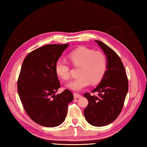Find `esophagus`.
Listing matches in <instances>:
<instances>
[{"label":"esophagus","mask_w":147,"mask_h":147,"mask_svg":"<svg viewBox=\"0 0 147 147\" xmlns=\"http://www.w3.org/2000/svg\"><path fill=\"white\" fill-rule=\"evenodd\" d=\"M74 96L75 98H80L81 97V95H80V94H78V93H74Z\"/></svg>","instance_id":"34e87169"}]
</instances>
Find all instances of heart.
Returning <instances> with one entry per match:
<instances>
[{
	"label": "heart",
	"mask_w": 147,
	"mask_h": 147,
	"mask_svg": "<svg viewBox=\"0 0 147 147\" xmlns=\"http://www.w3.org/2000/svg\"><path fill=\"white\" fill-rule=\"evenodd\" d=\"M69 59L74 66L80 67L78 72L80 77L66 85L67 88L74 91H80L90 83L93 85L98 83L107 69V59L105 54L85 47L71 52L69 55ZM55 71L57 76L62 80L70 79L69 67L64 61H56Z\"/></svg>",
	"instance_id": "heart-1"
}]
</instances>
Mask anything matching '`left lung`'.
<instances>
[{"label":"left lung","instance_id":"obj_1","mask_svg":"<svg viewBox=\"0 0 147 147\" xmlns=\"http://www.w3.org/2000/svg\"><path fill=\"white\" fill-rule=\"evenodd\" d=\"M94 40L107 56V69L98 86L91 91L98 92V96L89 92L83 95L89 102L83 113L88 123L101 127L111 123L120 114L128 91V81L118 55L102 41Z\"/></svg>","mask_w":147,"mask_h":147}]
</instances>
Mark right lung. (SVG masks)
I'll return each mask as SVG.
<instances>
[{
	"label": "right lung",
	"mask_w": 147,
	"mask_h": 147,
	"mask_svg": "<svg viewBox=\"0 0 147 147\" xmlns=\"http://www.w3.org/2000/svg\"><path fill=\"white\" fill-rule=\"evenodd\" d=\"M69 44L47 45L25 58L18 80L22 105L33 121L54 127L64 122L67 105L74 99L68 89L56 94L60 86L55 64Z\"/></svg>",
	"instance_id": "add662e5"
}]
</instances>
